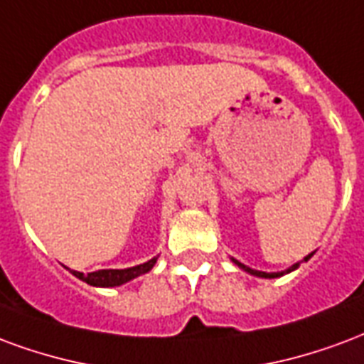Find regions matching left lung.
<instances>
[{
  "instance_id": "left-lung-1",
  "label": "left lung",
  "mask_w": 364,
  "mask_h": 364,
  "mask_svg": "<svg viewBox=\"0 0 364 364\" xmlns=\"http://www.w3.org/2000/svg\"><path fill=\"white\" fill-rule=\"evenodd\" d=\"M310 256H312V254H309V256H306V258H304V262H306V259H309ZM232 262H235V264H237L238 267H242L244 272L252 273V275H256V277H266V279H272V277H279V275H283V273H266V272H256V269H252V267L244 266V264H240V262H237V259H232ZM299 266H301V262H299V264H294L293 267H289L287 272H293V269H296V267H299Z\"/></svg>"
}]
</instances>
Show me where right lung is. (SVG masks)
<instances>
[{"mask_svg": "<svg viewBox=\"0 0 364 364\" xmlns=\"http://www.w3.org/2000/svg\"><path fill=\"white\" fill-rule=\"evenodd\" d=\"M155 262L156 258H153L149 262L141 264V266L127 267V269H98V272L87 273V275L73 272V275L79 277L81 281H85V283H89V285H95V287H116V285H122V283L135 279L141 273L151 272V267L155 266Z\"/></svg>", "mask_w": 364, "mask_h": 364, "instance_id": "add662e5", "label": "right lung"}]
</instances>
